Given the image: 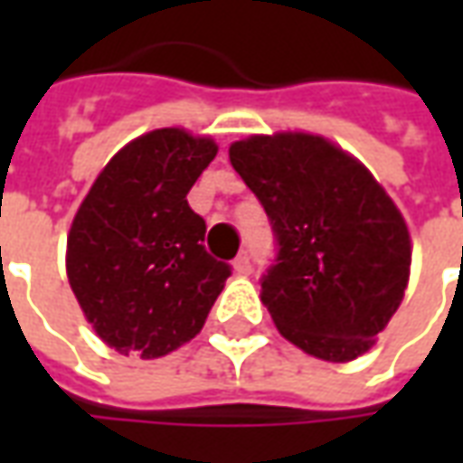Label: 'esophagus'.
Listing matches in <instances>:
<instances>
[{"instance_id": "obj_1", "label": "esophagus", "mask_w": 463, "mask_h": 463, "mask_svg": "<svg viewBox=\"0 0 463 463\" xmlns=\"http://www.w3.org/2000/svg\"><path fill=\"white\" fill-rule=\"evenodd\" d=\"M232 270L238 272V275H250V270H252L250 255H248V252H241V255L232 260Z\"/></svg>"}]
</instances>
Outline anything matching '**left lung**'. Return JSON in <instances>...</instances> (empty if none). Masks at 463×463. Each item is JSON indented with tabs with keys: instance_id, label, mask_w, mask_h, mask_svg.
<instances>
[{
	"instance_id": "1",
	"label": "left lung",
	"mask_w": 463,
	"mask_h": 463,
	"mask_svg": "<svg viewBox=\"0 0 463 463\" xmlns=\"http://www.w3.org/2000/svg\"><path fill=\"white\" fill-rule=\"evenodd\" d=\"M228 153L278 241L260 298L282 337L327 362L364 354L409 282L411 241L397 205L322 136H250Z\"/></svg>"
}]
</instances>
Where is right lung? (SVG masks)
Instances as JSON below:
<instances>
[{"label": "right lung", "mask_w": 463, "mask_h": 463, "mask_svg": "<svg viewBox=\"0 0 463 463\" xmlns=\"http://www.w3.org/2000/svg\"><path fill=\"white\" fill-rule=\"evenodd\" d=\"M218 146L156 128L123 146L76 213L66 275L96 335L121 354L156 359L191 342L231 275L205 250V221L185 195Z\"/></svg>", "instance_id": "right-lung-1"}]
</instances>
